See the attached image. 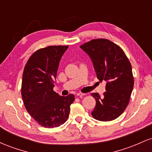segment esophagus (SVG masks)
Wrapping results in <instances>:
<instances>
[{"label": "esophagus", "instance_id": "obj_1", "mask_svg": "<svg viewBox=\"0 0 152 152\" xmlns=\"http://www.w3.org/2000/svg\"><path fill=\"white\" fill-rule=\"evenodd\" d=\"M86 95V94H83V93H77L76 94V96H79V97H82V96H85Z\"/></svg>", "mask_w": 152, "mask_h": 152}]
</instances>
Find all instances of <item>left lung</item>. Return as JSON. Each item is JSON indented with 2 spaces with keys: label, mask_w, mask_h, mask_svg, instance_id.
<instances>
[{
  "label": "left lung",
  "mask_w": 152,
  "mask_h": 152,
  "mask_svg": "<svg viewBox=\"0 0 152 152\" xmlns=\"http://www.w3.org/2000/svg\"><path fill=\"white\" fill-rule=\"evenodd\" d=\"M89 56L99 81H106V91L101 97L91 94L96 106L91 112L95 119H116L126 109L134 87L131 63L116 43L104 38L94 39L80 46Z\"/></svg>",
  "instance_id": "left-lung-1"
}]
</instances>
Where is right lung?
<instances>
[{
    "mask_svg": "<svg viewBox=\"0 0 152 152\" xmlns=\"http://www.w3.org/2000/svg\"><path fill=\"white\" fill-rule=\"evenodd\" d=\"M68 46H50L36 50L23 73L21 96L29 114L46 128L58 127L68 119L73 94L61 96L53 91L57 71Z\"/></svg>",
    "mask_w": 152,
    "mask_h": 152,
    "instance_id": "1",
    "label": "right lung"
}]
</instances>
